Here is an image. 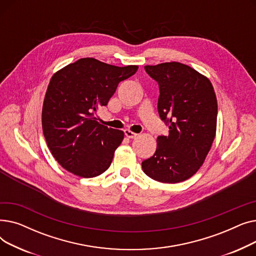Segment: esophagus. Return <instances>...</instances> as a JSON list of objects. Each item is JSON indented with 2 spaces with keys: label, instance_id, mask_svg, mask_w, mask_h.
I'll use <instances>...</instances> for the list:
<instances>
[{
  "label": "esophagus",
  "instance_id": "esophagus-1",
  "mask_svg": "<svg viewBox=\"0 0 256 256\" xmlns=\"http://www.w3.org/2000/svg\"><path fill=\"white\" fill-rule=\"evenodd\" d=\"M124 135H126L128 139H134V138H136V137L138 136V134L134 132H132V130H124Z\"/></svg>",
  "mask_w": 256,
  "mask_h": 256
}]
</instances>
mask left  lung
<instances>
[{"instance_id":"obj_1","label":"left lung","mask_w":256,"mask_h":256,"mask_svg":"<svg viewBox=\"0 0 256 256\" xmlns=\"http://www.w3.org/2000/svg\"><path fill=\"white\" fill-rule=\"evenodd\" d=\"M160 89L158 112L168 136L156 138V150L144 160L147 176L176 184L193 176L204 164L216 136L218 104L210 80L180 62L144 66Z\"/></svg>"}]
</instances>
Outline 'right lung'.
<instances>
[{"label": "right lung", "instance_id": "add662e5", "mask_svg": "<svg viewBox=\"0 0 256 256\" xmlns=\"http://www.w3.org/2000/svg\"><path fill=\"white\" fill-rule=\"evenodd\" d=\"M137 70V65L119 67L82 58L52 76L42 106V130L52 156L64 169L90 178L110 167L124 132L100 124L94 113Z\"/></svg>", "mask_w": 256, "mask_h": 256}]
</instances>
